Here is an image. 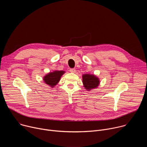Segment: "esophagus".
Masks as SVG:
<instances>
[{
  "label": "esophagus",
  "instance_id": "obj_1",
  "mask_svg": "<svg viewBox=\"0 0 147 147\" xmlns=\"http://www.w3.org/2000/svg\"><path fill=\"white\" fill-rule=\"evenodd\" d=\"M76 69H70V71L71 72V73H74L75 72H76Z\"/></svg>",
  "mask_w": 147,
  "mask_h": 147
}]
</instances>
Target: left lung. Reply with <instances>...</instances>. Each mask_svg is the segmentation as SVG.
Masks as SVG:
<instances>
[{
  "mask_svg": "<svg viewBox=\"0 0 147 147\" xmlns=\"http://www.w3.org/2000/svg\"><path fill=\"white\" fill-rule=\"evenodd\" d=\"M82 77L84 87L87 91L97 88L99 84V78L94 74H85L82 75Z\"/></svg>",
  "mask_w": 147,
  "mask_h": 147,
  "instance_id": "left-lung-1",
  "label": "left lung"
}]
</instances>
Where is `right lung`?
I'll return each mask as SVG.
<instances>
[{
    "mask_svg": "<svg viewBox=\"0 0 147 147\" xmlns=\"http://www.w3.org/2000/svg\"><path fill=\"white\" fill-rule=\"evenodd\" d=\"M65 73V71L55 70L53 72H50L44 76V81L47 85L53 88L60 80L61 76Z\"/></svg>",
    "mask_w": 147,
    "mask_h": 147,
    "instance_id": "1",
    "label": "right lung"
}]
</instances>
